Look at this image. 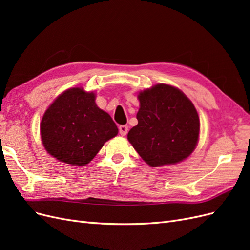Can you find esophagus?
<instances>
[{
    "label": "esophagus",
    "instance_id": "34e87169",
    "mask_svg": "<svg viewBox=\"0 0 250 250\" xmlns=\"http://www.w3.org/2000/svg\"><path fill=\"white\" fill-rule=\"evenodd\" d=\"M119 132L121 135H123L124 137V135H126L128 132V126H126V125L119 126Z\"/></svg>",
    "mask_w": 250,
    "mask_h": 250
}]
</instances>
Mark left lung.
Returning <instances> with one entry per match:
<instances>
[{
  "label": "left lung",
  "mask_w": 250,
  "mask_h": 250,
  "mask_svg": "<svg viewBox=\"0 0 250 250\" xmlns=\"http://www.w3.org/2000/svg\"><path fill=\"white\" fill-rule=\"evenodd\" d=\"M138 125L127 134L135 151L151 167L183 162L196 148L200 121L180 89L160 83L140 92Z\"/></svg>",
  "instance_id": "left-lung-1"
}]
</instances>
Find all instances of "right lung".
I'll use <instances>...</instances> for the list:
<instances>
[{
	"label": "right lung",
	"instance_id": "right-lung-1",
	"mask_svg": "<svg viewBox=\"0 0 250 250\" xmlns=\"http://www.w3.org/2000/svg\"><path fill=\"white\" fill-rule=\"evenodd\" d=\"M96 95L81 87L64 90L41 122V137L47 152L72 166H85L105 142L115 138L118 127L95 102Z\"/></svg>",
	"mask_w": 250,
	"mask_h": 250
}]
</instances>
